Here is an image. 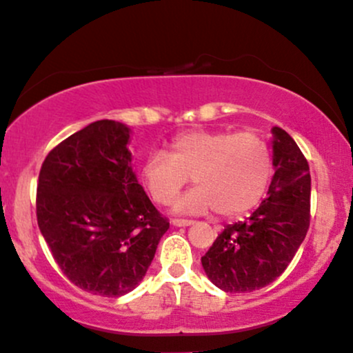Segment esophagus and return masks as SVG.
Segmentation results:
<instances>
[{
    "instance_id": "1",
    "label": "esophagus",
    "mask_w": 353,
    "mask_h": 353,
    "mask_svg": "<svg viewBox=\"0 0 353 353\" xmlns=\"http://www.w3.org/2000/svg\"><path fill=\"white\" fill-rule=\"evenodd\" d=\"M171 223L174 227H190L194 223V220H184V219H172Z\"/></svg>"
}]
</instances>
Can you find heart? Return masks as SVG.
Segmentation results:
<instances>
[{"label": "heart", "instance_id": "obj_1", "mask_svg": "<svg viewBox=\"0 0 353 353\" xmlns=\"http://www.w3.org/2000/svg\"><path fill=\"white\" fill-rule=\"evenodd\" d=\"M195 188L172 203L176 214L199 215L217 209L235 217L261 202L273 176L268 143L250 131L194 130L177 134L168 152L151 151L139 179L156 203L165 205L188 184Z\"/></svg>", "mask_w": 353, "mask_h": 353}]
</instances>
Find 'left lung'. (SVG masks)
Returning <instances> with one entry per match:
<instances>
[{
  "instance_id": "obj_1",
  "label": "left lung",
  "mask_w": 353,
  "mask_h": 353,
  "mask_svg": "<svg viewBox=\"0 0 353 353\" xmlns=\"http://www.w3.org/2000/svg\"><path fill=\"white\" fill-rule=\"evenodd\" d=\"M268 197L243 222L227 225L202 256L205 274L225 292L268 286L288 268L305 239L311 210L309 164L294 139L273 126Z\"/></svg>"
}]
</instances>
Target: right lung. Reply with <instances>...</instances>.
<instances>
[{"label":"right lung","instance_id":"right-lung-1","mask_svg":"<svg viewBox=\"0 0 353 353\" xmlns=\"http://www.w3.org/2000/svg\"><path fill=\"white\" fill-rule=\"evenodd\" d=\"M130 133L120 121L90 123L49 152L37 184V225L55 263L107 298L141 283L169 228L136 179Z\"/></svg>","mask_w":353,"mask_h":353}]
</instances>
